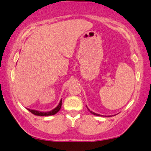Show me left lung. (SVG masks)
I'll list each match as a JSON object with an SVG mask.
<instances>
[{
	"mask_svg": "<svg viewBox=\"0 0 151 151\" xmlns=\"http://www.w3.org/2000/svg\"><path fill=\"white\" fill-rule=\"evenodd\" d=\"M88 110H90L89 109H88ZM90 112H91L92 114H94V115H96V116H100V114H96V113H94V112H92V111H90Z\"/></svg>",
	"mask_w": 151,
	"mask_h": 151,
	"instance_id": "obj_1",
	"label": "left lung"
}]
</instances>
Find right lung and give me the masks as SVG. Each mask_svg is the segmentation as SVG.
<instances>
[{"mask_svg":"<svg viewBox=\"0 0 151 151\" xmlns=\"http://www.w3.org/2000/svg\"><path fill=\"white\" fill-rule=\"evenodd\" d=\"M61 104H62V99L60 101V103L57 108H55V109L51 110L50 112H40V111H37V110H30L27 109L30 112H32V114H35V115L37 116H49V115H53V114H55L57 112H58L61 109Z\"/></svg>","mask_w":151,"mask_h":151,"instance_id":"add662e5","label":"right lung"}]
</instances>
